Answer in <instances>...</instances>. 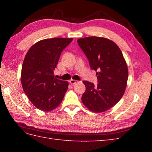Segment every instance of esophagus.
<instances>
[{
	"label": "esophagus",
	"instance_id": "34e87169",
	"mask_svg": "<svg viewBox=\"0 0 152 152\" xmlns=\"http://www.w3.org/2000/svg\"><path fill=\"white\" fill-rule=\"evenodd\" d=\"M77 82H78V81H76V80H70L69 81V83H70L71 85H74Z\"/></svg>",
	"mask_w": 152,
	"mask_h": 152
}]
</instances>
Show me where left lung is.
<instances>
[{"label": "left lung", "instance_id": "left-lung-1", "mask_svg": "<svg viewBox=\"0 0 152 152\" xmlns=\"http://www.w3.org/2000/svg\"><path fill=\"white\" fill-rule=\"evenodd\" d=\"M88 57L92 70H97L99 83L83 81L86 91L82 101L87 108L96 113L114 106L124 95L127 87L128 68L119 48L104 37H90L77 40Z\"/></svg>", "mask_w": 152, "mask_h": 152}]
</instances>
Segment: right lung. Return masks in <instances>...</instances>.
Listing matches in <instances>:
<instances>
[{
  "label": "right lung",
  "instance_id": "obj_1",
  "mask_svg": "<svg viewBox=\"0 0 152 152\" xmlns=\"http://www.w3.org/2000/svg\"><path fill=\"white\" fill-rule=\"evenodd\" d=\"M72 38H47L31 47L22 64L21 81L28 99L35 107L50 112L59 106L69 86L53 75L61 53Z\"/></svg>",
  "mask_w": 152,
  "mask_h": 152
}]
</instances>
